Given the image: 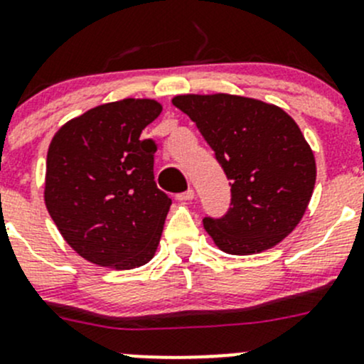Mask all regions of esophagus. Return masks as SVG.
<instances>
[{"label": "esophagus", "mask_w": 364, "mask_h": 364, "mask_svg": "<svg viewBox=\"0 0 364 364\" xmlns=\"http://www.w3.org/2000/svg\"><path fill=\"white\" fill-rule=\"evenodd\" d=\"M193 196H196V192H193L192 188H188V190H185V192L178 193V197H176V199L181 200V203H186V200H192Z\"/></svg>", "instance_id": "obj_1"}]
</instances>
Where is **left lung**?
I'll list each match as a JSON object with an SVG mask.
<instances>
[{
  "label": "left lung",
  "mask_w": 364,
  "mask_h": 364,
  "mask_svg": "<svg viewBox=\"0 0 364 364\" xmlns=\"http://www.w3.org/2000/svg\"><path fill=\"white\" fill-rule=\"evenodd\" d=\"M172 104L197 124L230 179V208L204 216L220 250L252 255L296 229L315 186V159L299 127L271 104L236 95H181Z\"/></svg>",
  "instance_id": "obj_1"
}]
</instances>
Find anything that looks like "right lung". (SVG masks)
I'll use <instances>...</instances> for the list:
<instances>
[{"mask_svg": "<svg viewBox=\"0 0 364 364\" xmlns=\"http://www.w3.org/2000/svg\"><path fill=\"white\" fill-rule=\"evenodd\" d=\"M155 100L98 105L58 130L47 153L46 205L61 236L98 266L134 269L155 255L172 200L156 186V142L141 139Z\"/></svg>", "mask_w": 364, "mask_h": 364, "instance_id": "right-lung-1", "label": "right lung"}]
</instances>
